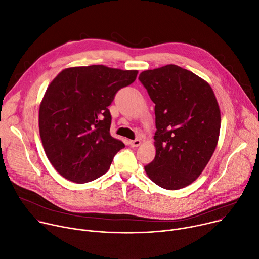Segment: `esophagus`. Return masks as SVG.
I'll use <instances>...</instances> for the list:
<instances>
[{"instance_id": "obj_1", "label": "esophagus", "mask_w": 259, "mask_h": 259, "mask_svg": "<svg viewBox=\"0 0 259 259\" xmlns=\"http://www.w3.org/2000/svg\"><path fill=\"white\" fill-rule=\"evenodd\" d=\"M129 144H130V146H131L132 148H136V147H138L140 144H142V142H140L139 139H135V140H130Z\"/></svg>"}]
</instances>
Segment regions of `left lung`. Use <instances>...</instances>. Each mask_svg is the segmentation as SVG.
<instances>
[{"instance_id": "obj_1", "label": "left lung", "mask_w": 259, "mask_h": 259, "mask_svg": "<svg viewBox=\"0 0 259 259\" xmlns=\"http://www.w3.org/2000/svg\"><path fill=\"white\" fill-rule=\"evenodd\" d=\"M138 79L156 115V156L146 172L164 189H181L199 177L216 149L221 115L215 94L206 81L177 65L147 70Z\"/></svg>"}]
</instances>
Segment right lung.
<instances>
[{
  "mask_svg": "<svg viewBox=\"0 0 259 259\" xmlns=\"http://www.w3.org/2000/svg\"><path fill=\"white\" fill-rule=\"evenodd\" d=\"M136 70L103 65L67 68L52 81L39 109L44 151L55 169L77 184L104 175L125 145L110 133L108 106Z\"/></svg>",
  "mask_w": 259,
  "mask_h": 259,
  "instance_id": "right-lung-1",
  "label": "right lung"
}]
</instances>
